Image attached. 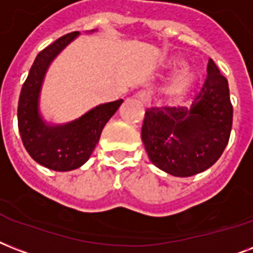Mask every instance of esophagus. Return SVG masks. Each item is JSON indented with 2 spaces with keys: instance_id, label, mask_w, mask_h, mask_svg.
<instances>
[{
  "instance_id": "esophagus-1",
  "label": "esophagus",
  "mask_w": 253,
  "mask_h": 253,
  "mask_svg": "<svg viewBox=\"0 0 253 253\" xmlns=\"http://www.w3.org/2000/svg\"><path fill=\"white\" fill-rule=\"evenodd\" d=\"M134 97H136L138 101H141V103H142L145 107H148L149 103H150V95H149V92H146V91L137 92L136 95H134Z\"/></svg>"
}]
</instances>
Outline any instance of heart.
Wrapping results in <instances>:
<instances>
[{
  "label": "heart",
  "instance_id": "1",
  "mask_svg": "<svg viewBox=\"0 0 253 253\" xmlns=\"http://www.w3.org/2000/svg\"><path fill=\"white\" fill-rule=\"evenodd\" d=\"M174 63L178 64L179 62L174 60ZM194 82H195V75L189 70H185L170 82L169 85L166 87V95L169 96V99L171 100L182 99L191 89Z\"/></svg>",
  "mask_w": 253,
  "mask_h": 253
}]
</instances>
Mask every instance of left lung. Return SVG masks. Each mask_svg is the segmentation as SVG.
<instances>
[{
  "label": "left lung",
  "instance_id": "left-lung-1",
  "mask_svg": "<svg viewBox=\"0 0 253 253\" xmlns=\"http://www.w3.org/2000/svg\"><path fill=\"white\" fill-rule=\"evenodd\" d=\"M228 82L214 60L193 105L149 108L141 138L149 160L168 174L191 177L212 166L228 144L232 126Z\"/></svg>",
  "mask_w": 253,
  "mask_h": 253
}]
</instances>
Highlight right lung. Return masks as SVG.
Instances as JSON below:
<instances>
[{"label": "right lung", "mask_w": 253, "mask_h": 253, "mask_svg": "<svg viewBox=\"0 0 253 253\" xmlns=\"http://www.w3.org/2000/svg\"><path fill=\"white\" fill-rule=\"evenodd\" d=\"M78 35L79 31L63 35L39 52L19 95L18 129L23 146L39 165L55 171H70L85 164L105 124L123 104L121 99L100 104L63 125H50L43 121L38 103L47 68Z\"/></svg>", "instance_id": "add662e5"}]
</instances>
